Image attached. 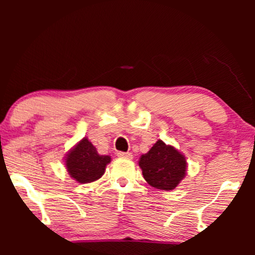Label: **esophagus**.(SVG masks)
Segmentation results:
<instances>
[{"mask_svg": "<svg viewBox=\"0 0 255 255\" xmlns=\"http://www.w3.org/2000/svg\"><path fill=\"white\" fill-rule=\"evenodd\" d=\"M116 154H117V156H120V158H128V159H132V154H131V153L117 152Z\"/></svg>", "mask_w": 255, "mask_h": 255, "instance_id": "esophagus-1", "label": "esophagus"}]
</instances>
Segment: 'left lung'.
<instances>
[{"instance_id":"obj_1","label":"left lung","mask_w":255,"mask_h":255,"mask_svg":"<svg viewBox=\"0 0 255 255\" xmlns=\"http://www.w3.org/2000/svg\"><path fill=\"white\" fill-rule=\"evenodd\" d=\"M139 166L149 186L160 190H173L186 176L187 161L175 147L158 140L140 156Z\"/></svg>"}]
</instances>
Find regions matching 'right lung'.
<instances>
[{
  "label": "right lung",
  "instance_id": "right-lung-1",
  "mask_svg": "<svg viewBox=\"0 0 255 255\" xmlns=\"http://www.w3.org/2000/svg\"><path fill=\"white\" fill-rule=\"evenodd\" d=\"M110 160L109 155H100L88 138H83L66 155L65 165L68 174L75 181L89 183L103 175Z\"/></svg>",
  "mask_w": 255,
  "mask_h": 255
}]
</instances>
